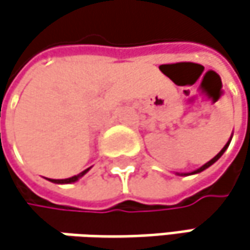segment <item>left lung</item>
Here are the masks:
<instances>
[{
	"label": "left lung",
	"instance_id": "obj_1",
	"mask_svg": "<svg viewBox=\"0 0 250 250\" xmlns=\"http://www.w3.org/2000/svg\"><path fill=\"white\" fill-rule=\"evenodd\" d=\"M230 140H232V136H230L229 141H228L227 144H225V147H224V148H222V150H221V151H219L218 154L215 155L212 160H209V161H208L207 164H204L202 167H199L198 169H194L192 172H177V175H191V174H198V172H201V171H204V169H207L208 167H211L213 163H216V161H218V160H219V158L222 157V154H224V153L227 151V148H228V146H229V143H230Z\"/></svg>",
	"mask_w": 250,
	"mask_h": 250
}]
</instances>
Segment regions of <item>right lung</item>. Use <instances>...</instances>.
<instances>
[{
    "label": "right lung",
    "instance_id": "obj_1",
    "mask_svg": "<svg viewBox=\"0 0 250 250\" xmlns=\"http://www.w3.org/2000/svg\"><path fill=\"white\" fill-rule=\"evenodd\" d=\"M90 168H87V169H84V171H82L81 174H78V175H73V177H70V178H65V180H51L49 178V181L51 183H55V184H72V183H76L79 178H82L87 171H89Z\"/></svg>",
    "mask_w": 250,
    "mask_h": 250
}]
</instances>
